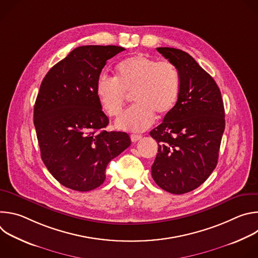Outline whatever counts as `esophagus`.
I'll use <instances>...</instances> for the list:
<instances>
[{
    "label": "esophagus",
    "instance_id": "34e87169",
    "mask_svg": "<svg viewBox=\"0 0 258 258\" xmlns=\"http://www.w3.org/2000/svg\"><path fill=\"white\" fill-rule=\"evenodd\" d=\"M141 138H142L141 135H131V140H132V142H137V141H139Z\"/></svg>",
    "mask_w": 258,
    "mask_h": 258
}]
</instances>
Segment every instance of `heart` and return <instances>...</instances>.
<instances>
[{"mask_svg":"<svg viewBox=\"0 0 258 258\" xmlns=\"http://www.w3.org/2000/svg\"><path fill=\"white\" fill-rule=\"evenodd\" d=\"M180 87L177 67L170 61H158L145 54L128 57L116 66V78L102 73L97 79L95 93L109 116H118L127 94L134 93L137 103L117 120L119 130L140 132L155 119L168 115L176 105Z\"/></svg>","mask_w":258,"mask_h":258,"instance_id":"1","label":"heart"}]
</instances>
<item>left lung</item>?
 <instances>
[{
  "label": "left lung",
  "mask_w": 258,
  "mask_h": 258,
  "mask_svg": "<svg viewBox=\"0 0 258 258\" xmlns=\"http://www.w3.org/2000/svg\"><path fill=\"white\" fill-rule=\"evenodd\" d=\"M157 51L177 67L180 87L172 111L150 132L158 143L151 172L161 189L185 194L202 185L217 164L224 102L214 80L192 56L174 48Z\"/></svg>",
  "instance_id": "1"
}]
</instances>
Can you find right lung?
Here are the masks:
<instances>
[{
    "instance_id": "obj_1",
    "label": "right lung",
    "mask_w": 258,
    "mask_h": 258,
    "mask_svg": "<svg viewBox=\"0 0 258 258\" xmlns=\"http://www.w3.org/2000/svg\"><path fill=\"white\" fill-rule=\"evenodd\" d=\"M118 46H82L44 78L33 110L41 157L64 187L87 192L101 186L108 163L131 145L123 132H107L109 119L95 93L108 59Z\"/></svg>"
}]
</instances>
